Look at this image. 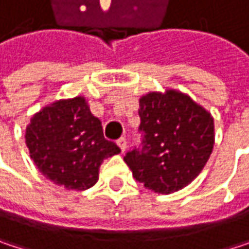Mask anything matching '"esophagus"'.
I'll return each mask as SVG.
<instances>
[{
  "mask_svg": "<svg viewBox=\"0 0 249 249\" xmlns=\"http://www.w3.org/2000/svg\"><path fill=\"white\" fill-rule=\"evenodd\" d=\"M117 144H118V147H120V150L124 153L125 150H126V140H125L124 137L123 138H120L118 141H117Z\"/></svg>",
  "mask_w": 249,
  "mask_h": 249,
  "instance_id": "esophagus-1",
  "label": "esophagus"
}]
</instances>
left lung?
<instances>
[{
	"label": "left lung",
	"instance_id": "8db88e82",
	"mask_svg": "<svg viewBox=\"0 0 249 249\" xmlns=\"http://www.w3.org/2000/svg\"><path fill=\"white\" fill-rule=\"evenodd\" d=\"M141 148L125 154L134 178L145 189L170 195L192 183L215 144L212 115L189 95L174 89L140 98Z\"/></svg>",
	"mask_w": 249,
	"mask_h": 249
}]
</instances>
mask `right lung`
I'll use <instances>...</instances> for the list:
<instances>
[{"mask_svg":"<svg viewBox=\"0 0 249 249\" xmlns=\"http://www.w3.org/2000/svg\"><path fill=\"white\" fill-rule=\"evenodd\" d=\"M25 144L40 173L68 190L92 187L102 161L121 153L104 137L83 96L56 101L34 114L25 128Z\"/></svg>","mask_w":249,"mask_h":249,"instance_id":"add662e5","label":"right lung"}]
</instances>
